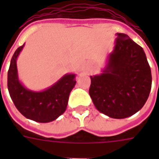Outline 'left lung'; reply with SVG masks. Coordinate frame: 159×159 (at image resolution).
I'll return each instance as SVG.
<instances>
[{"label": "left lung", "mask_w": 159, "mask_h": 159, "mask_svg": "<svg viewBox=\"0 0 159 159\" xmlns=\"http://www.w3.org/2000/svg\"><path fill=\"white\" fill-rule=\"evenodd\" d=\"M116 35L102 73L90 76L89 95L101 113L122 119L136 113L147 102L152 73L143 48L126 34Z\"/></svg>", "instance_id": "left-lung-1"}]
</instances>
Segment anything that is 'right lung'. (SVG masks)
<instances>
[{
  "label": "right lung",
  "mask_w": 159,
  "mask_h": 159,
  "mask_svg": "<svg viewBox=\"0 0 159 159\" xmlns=\"http://www.w3.org/2000/svg\"><path fill=\"white\" fill-rule=\"evenodd\" d=\"M24 46L12 55L8 72L7 88L11 99L23 116L38 123H49L57 119L66 110L70 91L76 85V74H66L43 91H32L20 83L17 59Z\"/></svg>",
  "instance_id": "right-lung-1"
}]
</instances>
